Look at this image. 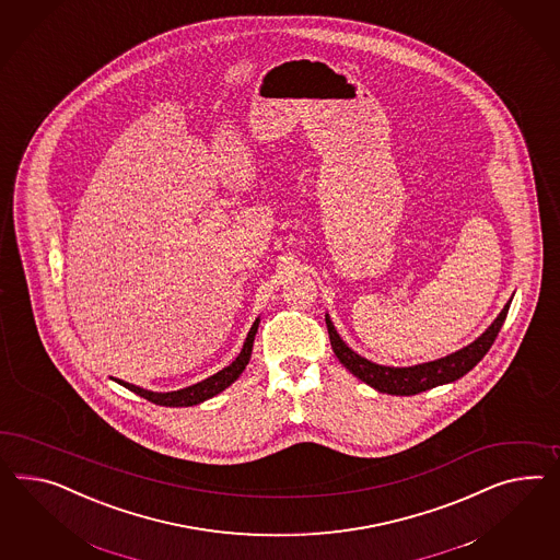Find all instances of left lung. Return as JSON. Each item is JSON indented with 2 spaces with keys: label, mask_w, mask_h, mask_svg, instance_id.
<instances>
[{
  "label": "left lung",
  "mask_w": 560,
  "mask_h": 560,
  "mask_svg": "<svg viewBox=\"0 0 560 560\" xmlns=\"http://www.w3.org/2000/svg\"><path fill=\"white\" fill-rule=\"evenodd\" d=\"M510 303H512V300L503 305V310L499 312L498 318L491 322V326L467 347L456 350L448 357L436 359V361L411 364V366H387V364L373 363V361L364 359L359 352H354L352 348L348 347L347 342L340 338V334L336 332L334 322L328 314H326V326H328V334H330L334 354L354 377L361 378L369 387L377 389L378 394L416 395L428 392L432 387H439V385L453 383L456 378L465 377L470 369L489 352L491 345L495 342L499 330L508 318Z\"/></svg>",
  "instance_id": "8db88e82"
}]
</instances>
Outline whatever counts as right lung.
<instances>
[{
    "label": "right lung",
    "mask_w": 560,
    "mask_h": 560,
    "mask_svg": "<svg viewBox=\"0 0 560 560\" xmlns=\"http://www.w3.org/2000/svg\"><path fill=\"white\" fill-rule=\"evenodd\" d=\"M258 324L260 318L255 319V324L250 326V330L246 334V340L242 345L241 354L232 361V363L224 366L222 371H218L212 377L203 378L196 385H189V387H183L177 392H151V389H142L138 385L132 383H126L121 378H114L116 383H120L121 387L130 389L132 394L140 395L144 399H149L156 406H165V408H189V406H197V404H203L206 399H212L213 395L222 394L226 387H230L236 378L241 377L242 371L246 369V364L250 361V354H253V345H255V336H257Z\"/></svg>",
    "instance_id": "right-lung-1"
}]
</instances>
